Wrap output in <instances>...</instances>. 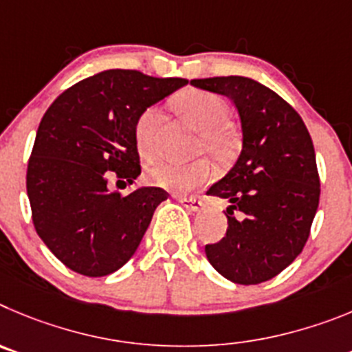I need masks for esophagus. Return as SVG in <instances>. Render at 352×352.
Masks as SVG:
<instances>
[{"label":"esophagus","mask_w":352,"mask_h":352,"mask_svg":"<svg viewBox=\"0 0 352 352\" xmlns=\"http://www.w3.org/2000/svg\"><path fill=\"white\" fill-rule=\"evenodd\" d=\"M175 199H177V201H180V204H182L184 207L188 208L189 212H199V210H201V207H204V204H201V199L192 198V196L175 195Z\"/></svg>","instance_id":"34e87169"}]
</instances>
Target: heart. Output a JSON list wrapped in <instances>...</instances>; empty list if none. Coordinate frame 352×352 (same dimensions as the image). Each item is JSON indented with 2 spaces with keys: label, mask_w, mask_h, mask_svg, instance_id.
Masks as SVG:
<instances>
[{
  "label": "heart",
  "mask_w": 352,
  "mask_h": 352,
  "mask_svg": "<svg viewBox=\"0 0 352 352\" xmlns=\"http://www.w3.org/2000/svg\"><path fill=\"white\" fill-rule=\"evenodd\" d=\"M173 109L191 126L201 133L198 148L217 163H226L239 147L235 129L228 124L230 110L224 100L214 93L199 89H186L172 101ZM160 110L148 107L135 122V142L142 156H151L156 151V128L160 122ZM151 186L177 191L201 186L212 177V166L207 160H198L182 164L170 160H156L147 164L144 172Z\"/></svg>",
  "instance_id": "1"
}]
</instances>
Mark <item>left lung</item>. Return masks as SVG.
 <instances>
[{
  "label": "left lung",
  "mask_w": 352,
  "mask_h": 352,
  "mask_svg": "<svg viewBox=\"0 0 352 352\" xmlns=\"http://www.w3.org/2000/svg\"><path fill=\"white\" fill-rule=\"evenodd\" d=\"M191 85L230 98L242 126L239 160L207 191L230 205L226 236L205 245V254L231 283L270 280L302 252L318 212L321 189L312 138L298 112L252 78H195ZM235 210L242 220L232 215Z\"/></svg>",
  "instance_id": "8db88e82"
}]
</instances>
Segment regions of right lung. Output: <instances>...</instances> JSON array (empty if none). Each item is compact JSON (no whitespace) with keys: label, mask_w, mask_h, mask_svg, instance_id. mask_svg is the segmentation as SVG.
<instances>
[{"label":"right lung","mask_w":352,"mask_h":352,"mask_svg":"<svg viewBox=\"0 0 352 352\" xmlns=\"http://www.w3.org/2000/svg\"><path fill=\"white\" fill-rule=\"evenodd\" d=\"M188 84L137 69H107L56 98L38 126L26 188L38 236L69 270L103 277L129 261L154 210L160 188L110 192V172L140 175L135 122L151 105Z\"/></svg>","instance_id":"obj_1"}]
</instances>
